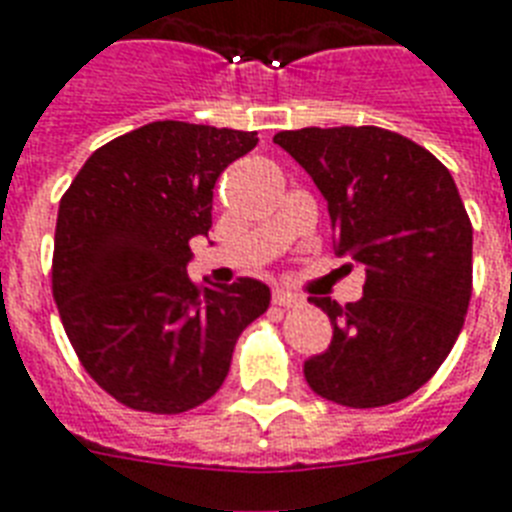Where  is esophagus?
I'll return each mask as SVG.
<instances>
[{
  "instance_id": "34e87169",
  "label": "esophagus",
  "mask_w": 512,
  "mask_h": 512,
  "mask_svg": "<svg viewBox=\"0 0 512 512\" xmlns=\"http://www.w3.org/2000/svg\"><path fill=\"white\" fill-rule=\"evenodd\" d=\"M272 304L275 306H298L301 304V296H296V293H288V290H275V293H272Z\"/></svg>"
}]
</instances>
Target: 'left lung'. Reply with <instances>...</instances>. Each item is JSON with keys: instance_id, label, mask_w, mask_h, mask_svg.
Wrapping results in <instances>:
<instances>
[{"instance_id": "8db88e82", "label": "left lung", "mask_w": 512, "mask_h": 512, "mask_svg": "<svg viewBox=\"0 0 512 512\" xmlns=\"http://www.w3.org/2000/svg\"><path fill=\"white\" fill-rule=\"evenodd\" d=\"M327 200L333 248L365 269L362 298H312L333 341L304 362L327 402L370 410L415 394L455 346L473 282V227L447 166L378 126L275 134Z\"/></svg>"}]
</instances>
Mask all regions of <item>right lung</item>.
<instances>
[{
	"label": "right lung",
	"instance_id": "add662e5",
	"mask_svg": "<svg viewBox=\"0 0 512 512\" xmlns=\"http://www.w3.org/2000/svg\"><path fill=\"white\" fill-rule=\"evenodd\" d=\"M256 132L155 121L89 155L60 200L52 293L84 370L126 407L179 415L222 388L269 288H198L192 237H208L214 185Z\"/></svg>",
	"mask_w": 512,
	"mask_h": 512
}]
</instances>
